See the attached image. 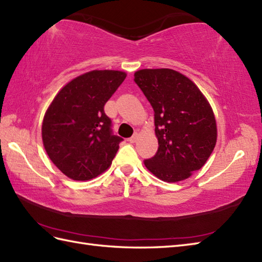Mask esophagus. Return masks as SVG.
<instances>
[{"label": "esophagus", "mask_w": 262, "mask_h": 262, "mask_svg": "<svg viewBox=\"0 0 262 262\" xmlns=\"http://www.w3.org/2000/svg\"><path fill=\"white\" fill-rule=\"evenodd\" d=\"M138 139V134L136 133V134H134V135L132 136V137H129L128 139H127V141H128L129 143H135L136 141Z\"/></svg>", "instance_id": "34e87169"}]
</instances>
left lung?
Returning a JSON list of instances; mask_svg holds the SVG:
<instances>
[{
  "instance_id": "1",
  "label": "left lung",
  "mask_w": 262,
  "mask_h": 262,
  "mask_svg": "<svg viewBox=\"0 0 262 262\" xmlns=\"http://www.w3.org/2000/svg\"><path fill=\"white\" fill-rule=\"evenodd\" d=\"M154 109L159 149L146 168L168 183L188 179L213 151L217 130L214 113L191 79L173 69H142L134 74Z\"/></svg>"
}]
</instances>
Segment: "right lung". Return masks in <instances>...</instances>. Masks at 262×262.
Wrapping results in <instances>:
<instances>
[{"instance_id":"obj_1","label":"right lung","mask_w":262,"mask_h":262,"mask_svg":"<svg viewBox=\"0 0 262 262\" xmlns=\"http://www.w3.org/2000/svg\"><path fill=\"white\" fill-rule=\"evenodd\" d=\"M126 76L119 70L86 72L64 84L48 107L42 142L69 179L89 181L112 165L123 138L113 135L103 106Z\"/></svg>"}]
</instances>
